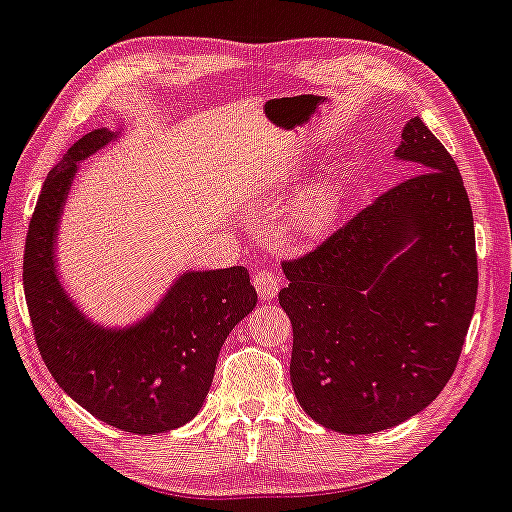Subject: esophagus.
I'll use <instances>...</instances> for the list:
<instances>
[{
    "label": "esophagus",
    "instance_id": "esophagus-1",
    "mask_svg": "<svg viewBox=\"0 0 512 512\" xmlns=\"http://www.w3.org/2000/svg\"><path fill=\"white\" fill-rule=\"evenodd\" d=\"M252 286L257 288V295H260L262 300H274L278 290H281V276L274 274V271L260 269L252 274Z\"/></svg>",
    "mask_w": 512,
    "mask_h": 512
}]
</instances>
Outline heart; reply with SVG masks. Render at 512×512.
<instances>
[{"label": "heart", "instance_id": "b5f03b06", "mask_svg": "<svg viewBox=\"0 0 512 512\" xmlns=\"http://www.w3.org/2000/svg\"><path fill=\"white\" fill-rule=\"evenodd\" d=\"M342 208V184L326 181L297 200L286 217V229L300 241H316L331 231Z\"/></svg>", "mask_w": 512, "mask_h": 512}]
</instances>
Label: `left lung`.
Listing matches in <instances>:
<instances>
[{"instance_id":"left-lung-1","label":"left lung","mask_w":512,"mask_h":512,"mask_svg":"<svg viewBox=\"0 0 512 512\" xmlns=\"http://www.w3.org/2000/svg\"><path fill=\"white\" fill-rule=\"evenodd\" d=\"M394 158L416 174L283 262L295 397L342 435L394 428L432 404L475 312V224L454 158L420 118Z\"/></svg>"}]
</instances>
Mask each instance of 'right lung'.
<instances>
[{"instance_id": "add662e5", "label": "right lung", "mask_w": 512, "mask_h": 512, "mask_svg": "<svg viewBox=\"0 0 512 512\" xmlns=\"http://www.w3.org/2000/svg\"><path fill=\"white\" fill-rule=\"evenodd\" d=\"M118 139L101 127L84 134L49 172L32 212L23 255L25 302L49 373L103 423L158 435L196 416L215 378L226 335L257 304L245 267L186 271L158 307L127 328L89 321L56 274L58 219L80 160Z\"/></svg>"}]
</instances>
